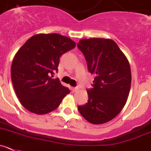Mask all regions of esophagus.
Segmentation results:
<instances>
[{
    "label": "esophagus",
    "mask_w": 151,
    "mask_h": 151,
    "mask_svg": "<svg viewBox=\"0 0 151 151\" xmlns=\"http://www.w3.org/2000/svg\"><path fill=\"white\" fill-rule=\"evenodd\" d=\"M71 91L74 93V92H76V91H78V88H77V87H71Z\"/></svg>",
    "instance_id": "obj_1"
}]
</instances>
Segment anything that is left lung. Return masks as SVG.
<instances>
[{
	"label": "left lung",
	"instance_id": "8db88e82",
	"mask_svg": "<svg viewBox=\"0 0 151 151\" xmlns=\"http://www.w3.org/2000/svg\"><path fill=\"white\" fill-rule=\"evenodd\" d=\"M77 47L85 56L88 71L95 76L92 88L87 90L88 102L77 109L91 124L106 123L119 114L127 101L132 79L129 61L112 39H83Z\"/></svg>",
	"mask_w": 151,
	"mask_h": 151
}]
</instances>
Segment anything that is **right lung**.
Listing matches in <instances>:
<instances>
[{
  "label": "right lung",
  "instance_id": "add662e5",
  "mask_svg": "<svg viewBox=\"0 0 151 151\" xmlns=\"http://www.w3.org/2000/svg\"><path fill=\"white\" fill-rule=\"evenodd\" d=\"M75 46L67 36L40 33L29 38L18 50L11 66V78L25 109L38 115L49 113L70 93L59 78L51 76L54 70L58 71L60 56Z\"/></svg>",
  "mask_w": 151,
  "mask_h": 151
}]
</instances>
